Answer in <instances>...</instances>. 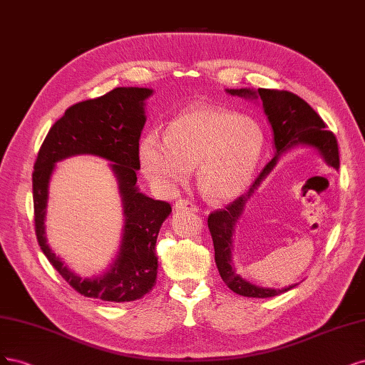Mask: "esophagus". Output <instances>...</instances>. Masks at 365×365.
Wrapping results in <instances>:
<instances>
[{
  "label": "esophagus",
  "instance_id": "34e87169",
  "mask_svg": "<svg viewBox=\"0 0 365 365\" xmlns=\"http://www.w3.org/2000/svg\"><path fill=\"white\" fill-rule=\"evenodd\" d=\"M174 209L180 212V210H187V212H197V206L192 202H187V200H178V202L174 203Z\"/></svg>",
  "mask_w": 365,
  "mask_h": 365
}]
</instances>
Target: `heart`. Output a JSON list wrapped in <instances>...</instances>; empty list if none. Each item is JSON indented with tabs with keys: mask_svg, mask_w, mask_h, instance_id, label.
Here are the masks:
<instances>
[{
	"mask_svg": "<svg viewBox=\"0 0 365 365\" xmlns=\"http://www.w3.org/2000/svg\"><path fill=\"white\" fill-rule=\"evenodd\" d=\"M265 138L256 120L221 108H195L179 115L159 138L139 144L147 179L163 194H174L197 167V183L212 200L241 194L257 167Z\"/></svg>",
	"mask_w": 365,
	"mask_h": 365,
	"instance_id": "heart-1",
	"label": "heart"
}]
</instances>
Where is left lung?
Instances as JSON below:
<instances>
[{
    "label": "left lung",
    "instance_id": "1",
    "mask_svg": "<svg viewBox=\"0 0 365 365\" xmlns=\"http://www.w3.org/2000/svg\"><path fill=\"white\" fill-rule=\"evenodd\" d=\"M230 96L261 100L262 108L267 118L272 124L274 135V147L276 155L269 160L265 168L257 175L253 185L249 187L244 195L238 197L235 202L226 206V209L215 210L207 217V227L210 237L214 241L215 250V264L220 272L222 282L233 291L244 297H256L267 299L274 297L279 294L289 291L296 285H289L288 288H264L250 284L249 280L242 279L237 274L232 267V249H233V233L235 226L241 218L245 203L257 190V186L272 173L282 153L296 147L304 145L317 150L323 156L329 167L335 170L339 168V155H338V143L332 132L326 130V124L320 118L311 106L297 97L296 93L288 91H276V89H226Z\"/></svg>",
    "mask_w": 365,
    "mask_h": 365
}]
</instances>
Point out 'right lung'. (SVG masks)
Wrapping results in <instances>:
<instances>
[{
	"label": "right lung",
	"instance_id": "add662e5",
	"mask_svg": "<svg viewBox=\"0 0 365 365\" xmlns=\"http://www.w3.org/2000/svg\"><path fill=\"white\" fill-rule=\"evenodd\" d=\"M151 93L148 88H115L106 96L71 106L50 128L34 163V229L41 250L58 274L85 297L133 302L156 285L155 247L171 206L139 192L136 186V171L140 168L139 138L147 120L144 106ZM77 154L98 155L111 162L125 209L123 240L117 259L108 272L92 279L80 278L63 266L44 238L51 174L58 160Z\"/></svg>",
	"mask_w": 365,
	"mask_h": 365
}]
</instances>
